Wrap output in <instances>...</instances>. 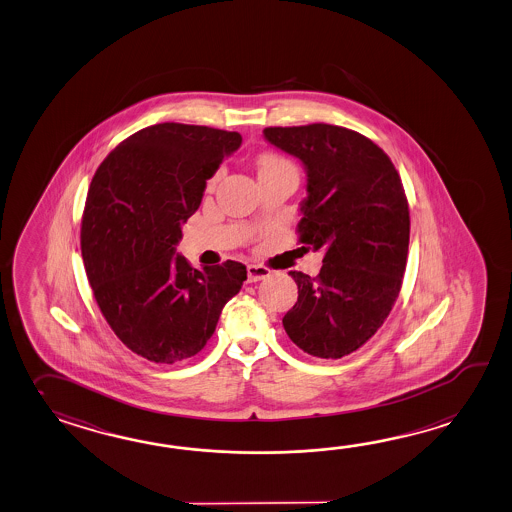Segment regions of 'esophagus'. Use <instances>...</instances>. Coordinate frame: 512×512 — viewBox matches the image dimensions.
I'll list each match as a JSON object with an SVG mask.
<instances>
[{"instance_id": "34e87169", "label": "esophagus", "mask_w": 512, "mask_h": 512, "mask_svg": "<svg viewBox=\"0 0 512 512\" xmlns=\"http://www.w3.org/2000/svg\"><path fill=\"white\" fill-rule=\"evenodd\" d=\"M266 277H270V270L268 268L257 266V264H250L248 266V281L250 283H257V281H262Z\"/></svg>"}]
</instances>
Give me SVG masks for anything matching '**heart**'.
I'll return each instance as SVG.
<instances>
[{
    "instance_id": "1",
    "label": "heart",
    "mask_w": 512,
    "mask_h": 512,
    "mask_svg": "<svg viewBox=\"0 0 512 512\" xmlns=\"http://www.w3.org/2000/svg\"><path fill=\"white\" fill-rule=\"evenodd\" d=\"M283 163H286L284 159L272 156V154H266V156H262L261 161H259V172L268 171V169L277 167V165H283Z\"/></svg>"
}]
</instances>
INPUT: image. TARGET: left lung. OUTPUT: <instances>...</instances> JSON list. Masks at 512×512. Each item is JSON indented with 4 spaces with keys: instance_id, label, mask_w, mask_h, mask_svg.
Here are the masks:
<instances>
[{
    "instance_id": "left-lung-1",
    "label": "left lung",
    "mask_w": 512,
    "mask_h": 512,
    "mask_svg": "<svg viewBox=\"0 0 512 512\" xmlns=\"http://www.w3.org/2000/svg\"><path fill=\"white\" fill-rule=\"evenodd\" d=\"M262 136L305 167L299 240L323 251L318 277L288 273L299 296L283 327L301 351L336 360L362 347L397 301L409 244L404 187L384 150L353 130L316 123Z\"/></svg>"
}]
</instances>
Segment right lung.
I'll use <instances>...</instances> for the list:
<instances>
[{
  "label": "right lung",
  "instance_id": "right-lung-1",
  "mask_svg": "<svg viewBox=\"0 0 512 512\" xmlns=\"http://www.w3.org/2000/svg\"><path fill=\"white\" fill-rule=\"evenodd\" d=\"M240 143L237 132L209 126H147L91 180L80 231L86 275L117 338L150 362L200 353L246 281L242 262L193 268L176 253L207 180Z\"/></svg>",
  "mask_w": 512,
  "mask_h": 512
}]
</instances>
